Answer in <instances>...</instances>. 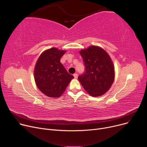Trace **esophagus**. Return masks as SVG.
<instances>
[{
    "instance_id": "obj_1",
    "label": "esophagus",
    "mask_w": 147,
    "mask_h": 147,
    "mask_svg": "<svg viewBox=\"0 0 147 147\" xmlns=\"http://www.w3.org/2000/svg\"><path fill=\"white\" fill-rule=\"evenodd\" d=\"M73 76H74V78H75V79H77V78H78V74H77V73L74 74H73Z\"/></svg>"
}]
</instances>
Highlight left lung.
I'll list each match as a JSON object with an SVG mask.
<instances>
[{
  "instance_id": "8db88e82",
  "label": "left lung",
  "mask_w": 147,
  "mask_h": 147,
  "mask_svg": "<svg viewBox=\"0 0 147 147\" xmlns=\"http://www.w3.org/2000/svg\"><path fill=\"white\" fill-rule=\"evenodd\" d=\"M85 71L78 77L79 82L92 96L104 94L114 80V67L108 53L96 46L80 51Z\"/></svg>"
}]
</instances>
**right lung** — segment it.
Masks as SVG:
<instances>
[{
	"label": "right lung",
	"instance_id": "1",
	"mask_svg": "<svg viewBox=\"0 0 147 147\" xmlns=\"http://www.w3.org/2000/svg\"><path fill=\"white\" fill-rule=\"evenodd\" d=\"M65 52L52 48L44 51L37 61L34 71L35 82L42 93L49 97H59L74 78L60 62Z\"/></svg>",
	"mask_w": 147,
	"mask_h": 147
}]
</instances>
